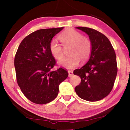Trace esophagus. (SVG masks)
<instances>
[{
  "instance_id": "34e87169",
  "label": "esophagus",
  "mask_w": 130,
  "mask_h": 130,
  "mask_svg": "<svg viewBox=\"0 0 130 130\" xmlns=\"http://www.w3.org/2000/svg\"><path fill=\"white\" fill-rule=\"evenodd\" d=\"M69 77H71L73 74V71L72 70H69Z\"/></svg>"
}]
</instances>
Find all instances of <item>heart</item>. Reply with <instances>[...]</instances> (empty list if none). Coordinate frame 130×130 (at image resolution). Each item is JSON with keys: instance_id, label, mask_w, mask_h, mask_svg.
<instances>
[{"instance_id": "1", "label": "heart", "mask_w": 130, "mask_h": 130, "mask_svg": "<svg viewBox=\"0 0 130 130\" xmlns=\"http://www.w3.org/2000/svg\"><path fill=\"white\" fill-rule=\"evenodd\" d=\"M58 39L63 46L70 45L68 52L70 55L58 62L61 66L73 69L78 66L79 61L85 62L90 57L92 49L91 41L79 32L73 29H67L59 35ZM49 50L56 59L59 60L63 57L62 47L55 41L50 42Z\"/></svg>"}]
</instances>
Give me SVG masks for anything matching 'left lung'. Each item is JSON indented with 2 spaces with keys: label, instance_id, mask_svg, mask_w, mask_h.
<instances>
[{
  "label": "left lung",
  "instance_id": "obj_1",
  "mask_svg": "<svg viewBox=\"0 0 130 130\" xmlns=\"http://www.w3.org/2000/svg\"><path fill=\"white\" fill-rule=\"evenodd\" d=\"M89 35L92 49L89 61L73 73L81 81L75 88L79 98L95 102L107 96L112 90L117 73L116 56L110 42L106 36L94 29L78 27Z\"/></svg>",
  "mask_w": 130,
  "mask_h": 130
}]
</instances>
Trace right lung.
Listing matches in <instances>:
<instances>
[{
    "label": "right lung",
    "mask_w": 130,
    "mask_h": 130,
    "mask_svg": "<svg viewBox=\"0 0 130 130\" xmlns=\"http://www.w3.org/2000/svg\"><path fill=\"white\" fill-rule=\"evenodd\" d=\"M63 28L33 32L21 41L15 53L17 84L25 96L36 104L53 101L58 95L59 84L69 75L66 70L61 67L52 71L56 61L49 50L53 37Z\"/></svg>",
    "instance_id": "right-lung-1"
}]
</instances>
